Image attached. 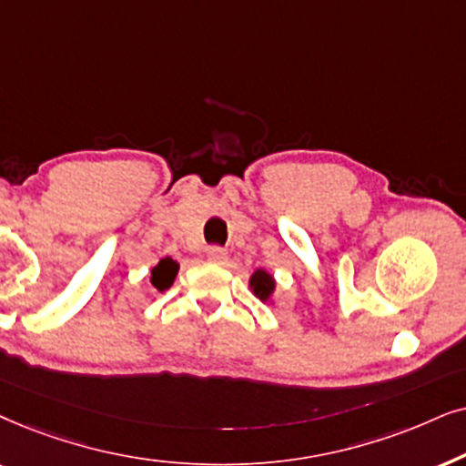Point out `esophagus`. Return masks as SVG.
Wrapping results in <instances>:
<instances>
[{"label": "esophagus", "mask_w": 466, "mask_h": 466, "mask_svg": "<svg viewBox=\"0 0 466 466\" xmlns=\"http://www.w3.org/2000/svg\"><path fill=\"white\" fill-rule=\"evenodd\" d=\"M226 258H228V253H226V249H221V247H210V249H208L210 262L223 264V262H226Z\"/></svg>", "instance_id": "esophagus-1"}]
</instances>
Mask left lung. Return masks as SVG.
Instances as JSON below:
<instances>
[{
    "mask_svg": "<svg viewBox=\"0 0 466 466\" xmlns=\"http://www.w3.org/2000/svg\"><path fill=\"white\" fill-rule=\"evenodd\" d=\"M249 288H251L253 294L259 298V300H268L272 289H275V279H272L268 272L256 270V272H253L251 281H249Z\"/></svg>",
    "mask_w": 466,
    "mask_h": 466,
    "instance_id": "left-lung-1",
    "label": "left lung"
}]
</instances>
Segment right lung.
I'll use <instances>...</instances> for the list:
<instances>
[{
  "instance_id": "add662e5",
  "label": "right lung",
  "mask_w": 466,
  "mask_h": 466,
  "mask_svg": "<svg viewBox=\"0 0 466 466\" xmlns=\"http://www.w3.org/2000/svg\"><path fill=\"white\" fill-rule=\"evenodd\" d=\"M177 272H178V264L175 262V259H172V258H164V259H161V262L153 268V272H151V283H153L155 288H157L159 291L168 289L170 285H172V281H175Z\"/></svg>"
}]
</instances>
